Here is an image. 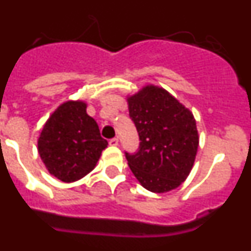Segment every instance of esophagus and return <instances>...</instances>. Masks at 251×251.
Returning <instances> with one entry per match:
<instances>
[{
    "mask_svg": "<svg viewBox=\"0 0 251 251\" xmlns=\"http://www.w3.org/2000/svg\"><path fill=\"white\" fill-rule=\"evenodd\" d=\"M119 139L118 138H112L109 139V146H118Z\"/></svg>",
    "mask_w": 251,
    "mask_h": 251,
    "instance_id": "1",
    "label": "esophagus"
}]
</instances>
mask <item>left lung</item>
Wrapping results in <instances>:
<instances>
[{
  "label": "left lung",
  "instance_id": "1",
  "mask_svg": "<svg viewBox=\"0 0 251 251\" xmlns=\"http://www.w3.org/2000/svg\"><path fill=\"white\" fill-rule=\"evenodd\" d=\"M139 147L126 153L130 171L148 191L163 194L187 178L199 147L191 112L165 89L148 85L128 98Z\"/></svg>",
  "mask_w": 251,
  "mask_h": 251
}]
</instances>
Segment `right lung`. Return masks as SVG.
I'll use <instances>...</instances> for the list:
<instances>
[{
    "mask_svg": "<svg viewBox=\"0 0 251 251\" xmlns=\"http://www.w3.org/2000/svg\"><path fill=\"white\" fill-rule=\"evenodd\" d=\"M106 146L83 101L61 104L46 122L37 142L49 172L63 182H74L89 174Z\"/></svg>",
    "mask_w": 251,
    "mask_h": 251,
    "instance_id": "obj_1",
    "label": "right lung"
}]
</instances>
